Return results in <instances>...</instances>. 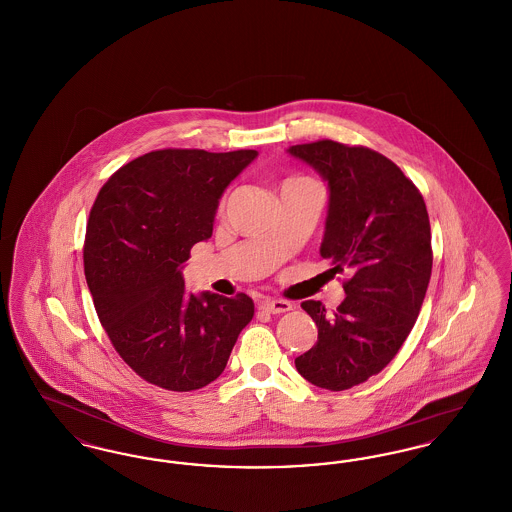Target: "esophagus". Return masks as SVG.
<instances>
[{"label": "esophagus", "mask_w": 512, "mask_h": 512, "mask_svg": "<svg viewBox=\"0 0 512 512\" xmlns=\"http://www.w3.org/2000/svg\"><path fill=\"white\" fill-rule=\"evenodd\" d=\"M259 309L265 311V313L280 315V313L290 311V309H292V303H290V301H284V299H267V301H261Z\"/></svg>", "instance_id": "1"}]
</instances>
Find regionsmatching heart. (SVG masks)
<instances>
[{
	"label": "heart",
	"instance_id": "1",
	"mask_svg": "<svg viewBox=\"0 0 512 512\" xmlns=\"http://www.w3.org/2000/svg\"><path fill=\"white\" fill-rule=\"evenodd\" d=\"M299 182H313V180H311V178H305V176H290V178H286L284 186H290V184H299Z\"/></svg>",
	"mask_w": 512,
	"mask_h": 512
}]
</instances>
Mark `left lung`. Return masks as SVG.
<instances>
[{"label": "left lung", "mask_w": 512, "mask_h": 512, "mask_svg": "<svg viewBox=\"0 0 512 512\" xmlns=\"http://www.w3.org/2000/svg\"><path fill=\"white\" fill-rule=\"evenodd\" d=\"M288 151L328 182L320 255L334 274L351 272L332 313L320 301L301 303L318 340L295 368L318 388L349 390L390 365L413 330L434 259L426 203L413 180L370 147L318 140Z\"/></svg>", "instance_id": "left-lung-1"}]
</instances>
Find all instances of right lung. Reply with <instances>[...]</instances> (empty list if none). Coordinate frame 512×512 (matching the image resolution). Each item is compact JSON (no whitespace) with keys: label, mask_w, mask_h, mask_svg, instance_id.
Listing matches in <instances>:
<instances>
[{"label":"right lung","mask_w":512,"mask_h":512,"mask_svg":"<svg viewBox=\"0 0 512 512\" xmlns=\"http://www.w3.org/2000/svg\"><path fill=\"white\" fill-rule=\"evenodd\" d=\"M255 157V149L149 151L111 174L92 205L84 274L99 322L153 386L192 391L217 380L253 318L245 293L188 295L180 268L211 238L220 195Z\"/></svg>","instance_id":"obj_1"}]
</instances>
